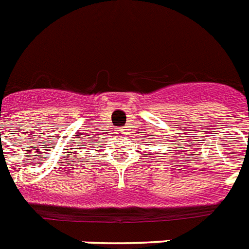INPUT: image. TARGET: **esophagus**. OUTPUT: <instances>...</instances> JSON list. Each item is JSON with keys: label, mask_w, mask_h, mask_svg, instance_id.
Masks as SVG:
<instances>
[{"label": "esophagus", "mask_w": 249, "mask_h": 249, "mask_svg": "<svg viewBox=\"0 0 249 249\" xmlns=\"http://www.w3.org/2000/svg\"><path fill=\"white\" fill-rule=\"evenodd\" d=\"M117 135H120V136H123V135H124V131H123V129H118V132H117Z\"/></svg>", "instance_id": "1"}]
</instances>
